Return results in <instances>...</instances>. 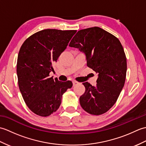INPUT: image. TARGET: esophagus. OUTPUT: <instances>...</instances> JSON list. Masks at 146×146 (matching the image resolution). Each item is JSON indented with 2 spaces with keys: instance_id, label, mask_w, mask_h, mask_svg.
I'll use <instances>...</instances> for the list:
<instances>
[{
  "instance_id": "1",
  "label": "esophagus",
  "mask_w": 146,
  "mask_h": 146,
  "mask_svg": "<svg viewBox=\"0 0 146 146\" xmlns=\"http://www.w3.org/2000/svg\"><path fill=\"white\" fill-rule=\"evenodd\" d=\"M78 83L77 82H75V81H73V86H76V85H78Z\"/></svg>"
}]
</instances>
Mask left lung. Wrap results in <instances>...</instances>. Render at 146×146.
<instances>
[{"instance_id": "left-lung-1", "label": "left lung", "mask_w": 146, "mask_h": 146, "mask_svg": "<svg viewBox=\"0 0 146 146\" xmlns=\"http://www.w3.org/2000/svg\"><path fill=\"white\" fill-rule=\"evenodd\" d=\"M70 47L85 54L87 66L98 73L97 85L83 83L85 92L80 97L83 109L99 115L115 103L124 86L127 60L124 50L115 36L98 27L80 30Z\"/></svg>"}]
</instances>
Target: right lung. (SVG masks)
<instances>
[{
  "label": "right lung",
  "mask_w": 146,
  "mask_h": 146,
  "mask_svg": "<svg viewBox=\"0 0 146 146\" xmlns=\"http://www.w3.org/2000/svg\"><path fill=\"white\" fill-rule=\"evenodd\" d=\"M76 30L44 29L34 34L21 46L17 63L18 85L25 103L33 112L47 117L55 112L62 95L71 88V81L49 77L56 62Z\"/></svg>",
  "instance_id": "right-lung-1"
}]
</instances>
